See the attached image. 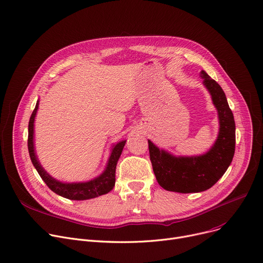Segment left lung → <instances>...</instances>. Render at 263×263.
Returning a JSON list of instances; mask_svg holds the SVG:
<instances>
[{
    "label": "left lung",
    "instance_id": "obj_1",
    "mask_svg": "<svg viewBox=\"0 0 263 263\" xmlns=\"http://www.w3.org/2000/svg\"><path fill=\"white\" fill-rule=\"evenodd\" d=\"M200 77L218 113L219 132L214 145L203 154L174 155L148 139L155 178L168 191L192 194L209 189L223 177L235 154V119L225 93L205 71L200 72Z\"/></svg>",
    "mask_w": 263,
    "mask_h": 263
}]
</instances>
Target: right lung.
Listing matches in <instances>:
<instances>
[{
  "label": "right lung",
  "mask_w": 263,
  "mask_h": 263,
  "mask_svg": "<svg viewBox=\"0 0 263 263\" xmlns=\"http://www.w3.org/2000/svg\"><path fill=\"white\" fill-rule=\"evenodd\" d=\"M39 109V99L37 100L36 108H34L28 124V152L32 165L38 171L39 176L44 181V183L49 187L51 191H54L58 196H61L68 200L83 201L97 198L99 196L106 195L110 192L115 186V171L116 165L121 155L122 149L126 145V139H122L111 147L110 156L108 159L106 168L94 179L84 182H62L50 174L41 165L38 155L34 148V119Z\"/></svg>",
  "instance_id": "1"
}]
</instances>
